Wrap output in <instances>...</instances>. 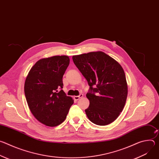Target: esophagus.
<instances>
[{"mask_svg":"<svg viewBox=\"0 0 159 159\" xmlns=\"http://www.w3.org/2000/svg\"><path fill=\"white\" fill-rule=\"evenodd\" d=\"M83 96H84V95H83L82 94H80L79 96H74V99H75V100L77 101V100H79L80 98H82Z\"/></svg>","mask_w":159,"mask_h":159,"instance_id":"esophagus-1","label":"esophagus"}]
</instances>
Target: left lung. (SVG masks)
Here are the masks:
<instances>
[{
	"label": "left lung",
	"instance_id": "obj_1",
	"mask_svg": "<svg viewBox=\"0 0 159 159\" xmlns=\"http://www.w3.org/2000/svg\"><path fill=\"white\" fill-rule=\"evenodd\" d=\"M72 59L90 86L86 94L90 104L85 110L87 118L99 126L112 123L122 112L128 96L122 66L101 51L74 55Z\"/></svg>",
	"mask_w": 159,
	"mask_h": 159
}]
</instances>
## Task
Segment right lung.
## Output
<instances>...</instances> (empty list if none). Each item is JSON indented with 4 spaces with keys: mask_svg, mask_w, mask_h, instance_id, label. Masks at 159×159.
I'll use <instances>...</instances> for the list:
<instances>
[{
    "mask_svg": "<svg viewBox=\"0 0 159 159\" xmlns=\"http://www.w3.org/2000/svg\"><path fill=\"white\" fill-rule=\"evenodd\" d=\"M69 63V57L65 55L41 58L26 77L25 93L29 108L35 118L47 126L63 123L74 104V99L61 89Z\"/></svg>",
    "mask_w": 159,
    "mask_h": 159,
    "instance_id": "1",
    "label": "right lung"
}]
</instances>
